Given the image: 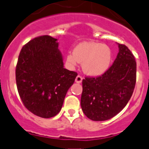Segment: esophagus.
I'll return each instance as SVG.
<instances>
[{
    "label": "esophagus",
    "instance_id": "esophagus-1",
    "mask_svg": "<svg viewBox=\"0 0 149 149\" xmlns=\"http://www.w3.org/2000/svg\"><path fill=\"white\" fill-rule=\"evenodd\" d=\"M82 76H80V75H78V76H76V82H77V83H81L82 81Z\"/></svg>",
    "mask_w": 149,
    "mask_h": 149
}]
</instances>
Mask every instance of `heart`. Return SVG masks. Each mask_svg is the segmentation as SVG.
Here are the masks:
<instances>
[{"mask_svg":"<svg viewBox=\"0 0 149 149\" xmlns=\"http://www.w3.org/2000/svg\"><path fill=\"white\" fill-rule=\"evenodd\" d=\"M112 61V52L107 45L94 42L79 44L73 53L67 55V61L72 65L82 62L84 72L91 76H98L107 70Z\"/></svg>","mask_w":149,"mask_h":149,"instance_id":"heart-1","label":"heart"}]
</instances>
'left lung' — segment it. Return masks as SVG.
Segmentation results:
<instances>
[{"mask_svg":"<svg viewBox=\"0 0 149 149\" xmlns=\"http://www.w3.org/2000/svg\"><path fill=\"white\" fill-rule=\"evenodd\" d=\"M113 64L98 76L82 80L81 107L93 121H106L119 113L131 97L136 81V62L124 44H118Z\"/></svg>","mask_w":149,"mask_h":149,"instance_id":"left-lung-1","label":"left lung"}]
</instances>
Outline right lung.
Returning <instances> with one entry per match:
<instances>
[{"label": "right lung", "instance_id": "add662e5", "mask_svg": "<svg viewBox=\"0 0 149 149\" xmlns=\"http://www.w3.org/2000/svg\"><path fill=\"white\" fill-rule=\"evenodd\" d=\"M57 39L40 36L21 49L15 67L18 92L25 108L49 118L61 109L77 73L64 68Z\"/></svg>", "mask_w": 149, "mask_h": 149}]
</instances>
